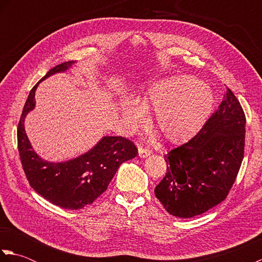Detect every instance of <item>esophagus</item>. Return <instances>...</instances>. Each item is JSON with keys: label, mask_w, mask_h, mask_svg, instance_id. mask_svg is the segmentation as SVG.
I'll return each instance as SVG.
<instances>
[{"label": "esophagus", "mask_w": 262, "mask_h": 262, "mask_svg": "<svg viewBox=\"0 0 262 262\" xmlns=\"http://www.w3.org/2000/svg\"><path fill=\"white\" fill-rule=\"evenodd\" d=\"M138 154H140L141 158H146V157H148V155L152 154V151L147 147L141 146V147H138Z\"/></svg>", "instance_id": "esophagus-1"}]
</instances>
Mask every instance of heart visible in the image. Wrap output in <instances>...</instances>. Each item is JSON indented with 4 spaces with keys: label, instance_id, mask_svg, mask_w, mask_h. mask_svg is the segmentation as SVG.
Wrapping results in <instances>:
<instances>
[{
    "label": "heart",
    "instance_id": "b5f03b06",
    "mask_svg": "<svg viewBox=\"0 0 262 262\" xmlns=\"http://www.w3.org/2000/svg\"><path fill=\"white\" fill-rule=\"evenodd\" d=\"M211 104L209 90L197 79L174 75L154 82L137 101L126 100L121 110L129 130H136L143 125L144 111H154L152 124L155 129L168 142L181 143L202 128Z\"/></svg>",
    "mask_w": 262,
    "mask_h": 262
}]
</instances>
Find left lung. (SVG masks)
<instances>
[{
    "mask_svg": "<svg viewBox=\"0 0 262 262\" xmlns=\"http://www.w3.org/2000/svg\"><path fill=\"white\" fill-rule=\"evenodd\" d=\"M246 115L229 88L198 134L164 155L166 173L154 193L169 214L190 219L227 197L241 168Z\"/></svg>",
    "mask_w": 262,
    "mask_h": 262,
    "instance_id": "left-lung-1",
    "label": "left lung"
}]
</instances>
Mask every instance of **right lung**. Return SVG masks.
<instances>
[{
  "mask_svg": "<svg viewBox=\"0 0 262 262\" xmlns=\"http://www.w3.org/2000/svg\"><path fill=\"white\" fill-rule=\"evenodd\" d=\"M73 60L56 65L42 77L68 70ZM39 81V82H40ZM31 89L18 124V149L27 180L33 190L52 204L65 209H82L107 190L121 163L137 155V147L128 138L105 136L91 151L63 163L43 161L33 151L25 132V117L35 108Z\"/></svg>",
  "mask_w": 262,
  "mask_h": 262,
  "instance_id": "add662e5",
  "label": "right lung"
}]
</instances>
